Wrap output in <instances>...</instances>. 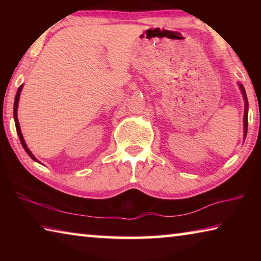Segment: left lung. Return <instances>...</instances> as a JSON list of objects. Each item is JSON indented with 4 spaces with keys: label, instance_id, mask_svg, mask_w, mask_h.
<instances>
[{
    "label": "left lung",
    "instance_id": "1",
    "mask_svg": "<svg viewBox=\"0 0 261 261\" xmlns=\"http://www.w3.org/2000/svg\"><path fill=\"white\" fill-rule=\"evenodd\" d=\"M238 86H240V90L243 94V99H244V117H243V124H244V139L246 137V132H247V112H249V103H247V96L245 93L244 86L242 85L241 83H238Z\"/></svg>",
    "mask_w": 261,
    "mask_h": 261
}]
</instances>
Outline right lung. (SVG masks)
<instances>
[{
	"mask_svg": "<svg viewBox=\"0 0 261 261\" xmlns=\"http://www.w3.org/2000/svg\"><path fill=\"white\" fill-rule=\"evenodd\" d=\"M23 86H24V85H20V86L18 87V90H17V94H16V96H15V103H14V118H15L16 130H17V134H18V137H19V139H20V143H21V145H23V147H24V149L26 151V153L29 154V155L31 156V159H32V160L39 162L38 159L33 155L32 152L30 151V148L28 147V145H26V143H25L24 137H23V135H21V131H20V125H19V122H18V116H17V110H18L19 96H20V92H21V90H23ZM39 163H40V162H39Z\"/></svg>",
	"mask_w": 261,
	"mask_h": 261,
	"instance_id": "1",
	"label": "right lung"
}]
</instances>
